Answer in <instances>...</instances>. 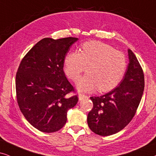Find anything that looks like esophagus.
I'll list each match as a JSON object with an SVG mask.
<instances>
[{
  "label": "esophagus",
  "instance_id": "1",
  "mask_svg": "<svg viewBox=\"0 0 156 156\" xmlns=\"http://www.w3.org/2000/svg\"><path fill=\"white\" fill-rule=\"evenodd\" d=\"M85 97H87V96H86V95H85L84 94H82V93H79V94H78V98H79L80 101Z\"/></svg>",
  "mask_w": 156,
  "mask_h": 156
}]
</instances>
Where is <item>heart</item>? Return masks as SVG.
Returning a JSON list of instances; mask_svg holds the SVG:
<instances>
[{
	"label": "heart",
	"mask_w": 156,
	"mask_h": 156,
	"mask_svg": "<svg viewBox=\"0 0 156 156\" xmlns=\"http://www.w3.org/2000/svg\"><path fill=\"white\" fill-rule=\"evenodd\" d=\"M127 65L122 52L103 42L90 41L82 44L80 52L73 51L66 55L63 70L70 80L76 81L87 66L88 73L77 83L78 89L91 90L98 88L99 91L108 92L121 81Z\"/></svg>",
	"instance_id": "b5f03b06"
}]
</instances>
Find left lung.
<instances>
[{
    "label": "left lung",
    "mask_w": 156,
    "mask_h": 156,
    "mask_svg": "<svg viewBox=\"0 0 156 156\" xmlns=\"http://www.w3.org/2000/svg\"><path fill=\"white\" fill-rule=\"evenodd\" d=\"M128 55L129 64L119 86L103 96L90 98L94 106L88 114V125L98 135H112L123 129L141 101L145 87L143 70L131 50Z\"/></svg>",
    "instance_id": "obj_1"
}]
</instances>
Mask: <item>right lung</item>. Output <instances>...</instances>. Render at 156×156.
I'll list each match as a JSON object with an SVG mask.
<instances>
[{
	"instance_id": "obj_1",
	"label": "right lung",
	"mask_w": 156,
	"mask_h": 156,
	"mask_svg": "<svg viewBox=\"0 0 156 156\" xmlns=\"http://www.w3.org/2000/svg\"><path fill=\"white\" fill-rule=\"evenodd\" d=\"M76 37L44 38L23 57L16 76L18 105L26 119L43 133H55L78 103L75 88L63 71L64 58Z\"/></svg>"
}]
</instances>
